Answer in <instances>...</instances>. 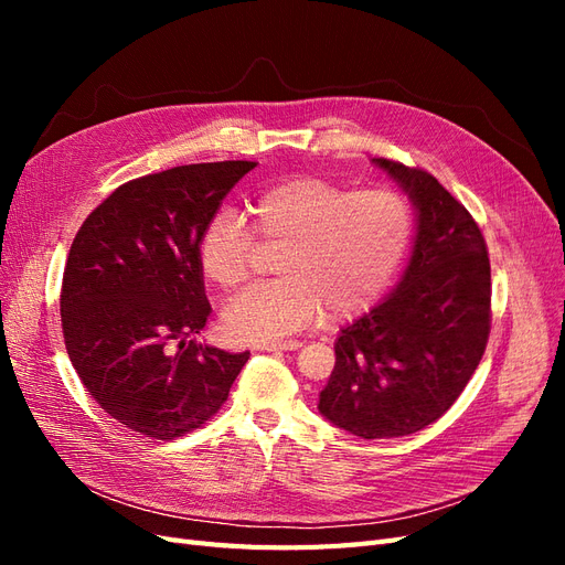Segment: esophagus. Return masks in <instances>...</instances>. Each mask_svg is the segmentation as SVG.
Segmentation results:
<instances>
[{
  "instance_id": "esophagus-1",
  "label": "esophagus",
  "mask_w": 565,
  "mask_h": 565,
  "mask_svg": "<svg viewBox=\"0 0 565 565\" xmlns=\"http://www.w3.org/2000/svg\"><path fill=\"white\" fill-rule=\"evenodd\" d=\"M301 347V341H273V344H264L262 351H297Z\"/></svg>"
}]
</instances>
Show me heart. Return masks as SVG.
Wrapping results in <instances>:
<instances>
[{
  "label": "heart",
  "instance_id": "b5f03b06",
  "mask_svg": "<svg viewBox=\"0 0 565 565\" xmlns=\"http://www.w3.org/2000/svg\"><path fill=\"white\" fill-rule=\"evenodd\" d=\"M252 233L280 247L278 280L247 287L221 313V330L237 344H270L313 324L349 320L380 299L413 235L405 198L384 188L349 191L316 177L270 185L249 202ZM254 256L241 218L221 212L200 243L204 278L218 289L243 285Z\"/></svg>",
  "mask_w": 565,
  "mask_h": 565
}]
</instances>
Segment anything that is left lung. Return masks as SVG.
Listing matches in <instances>:
<instances>
[{
    "label": "left lung",
    "instance_id": "obj_1",
    "mask_svg": "<svg viewBox=\"0 0 565 565\" xmlns=\"http://www.w3.org/2000/svg\"><path fill=\"white\" fill-rule=\"evenodd\" d=\"M417 214L407 268L393 292L347 324L320 415L367 440L398 438L450 409L490 334V259L471 214L424 169L374 158Z\"/></svg>",
    "mask_w": 565,
    "mask_h": 565
}]
</instances>
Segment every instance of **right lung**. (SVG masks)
I'll use <instances>...</instances> for the list:
<instances>
[{"label":"right lung","mask_w":565,"mask_h":565,"mask_svg":"<svg viewBox=\"0 0 565 565\" xmlns=\"http://www.w3.org/2000/svg\"><path fill=\"white\" fill-rule=\"evenodd\" d=\"M256 162L172 167L134 179L77 231L61 287L67 355L92 398L127 429L172 440L228 398L249 351L200 344L212 306L200 243Z\"/></svg>","instance_id":"obj_1"}]
</instances>
